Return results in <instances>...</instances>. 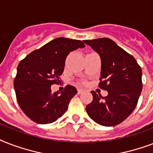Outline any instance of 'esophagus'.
I'll return each instance as SVG.
<instances>
[{
  "label": "esophagus",
  "mask_w": 153,
  "mask_h": 153,
  "mask_svg": "<svg viewBox=\"0 0 153 153\" xmlns=\"http://www.w3.org/2000/svg\"><path fill=\"white\" fill-rule=\"evenodd\" d=\"M82 92H83V91H82V89H79V90H78V94H82Z\"/></svg>",
  "instance_id": "obj_1"
}]
</instances>
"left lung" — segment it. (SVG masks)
Returning <instances> with one entry per match:
<instances>
[{"label": "left lung", "mask_w": 153, "mask_h": 153, "mask_svg": "<svg viewBox=\"0 0 153 153\" xmlns=\"http://www.w3.org/2000/svg\"><path fill=\"white\" fill-rule=\"evenodd\" d=\"M100 55L98 86L108 91L106 97L91 91L93 101L86 113L96 123L114 126L126 120L137 106L142 91V71L133 55L109 38L83 40Z\"/></svg>", "instance_id": "8db88e82"}]
</instances>
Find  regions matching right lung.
Masks as SVG:
<instances>
[{
    "instance_id": "right-lung-1",
    "label": "right lung",
    "mask_w": 153,
    "mask_h": 153,
    "mask_svg": "<svg viewBox=\"0 0 153 153\" xmlns=\"http://www.w3.org/2000/svg\"><path fill=\"white\" fill-rule=\"evenodd\" d=\"M84 47L81 40L59 37L20 61L14 89L18 104L32 121L52 123L67 111L70 101L77 94L76 88L67 85L61 93H52L51 86L60 82L68 54Z\"/></svg>"
}]
</instances>
